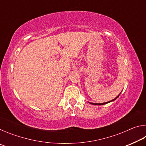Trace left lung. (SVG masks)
I'll return each instance as SVG.
<instances>
[{
  "mask_svg": "<svg viewBox=\"0 0 146 146\" xmlns=\"http://www.w3.org/2000/svg\"><path fill=\"white\" fill-rule=\"evenodd\" d=\"M119 95H120V94H119ZM119 95H118L117 97H116L115 98H114V99L113 100H111V101H109V102H104V103H100V104H97V103H91V102H90V104H93V105H104V104H108V103H110V102H112V101H114L115 100H116L117 99V98L119 97Z\"/></svg>",
  "mask_w": 146,
  "mask_h": 146,
  "instance_id": "8db88e82",
  "label": "left lung"
}]
</instances>
